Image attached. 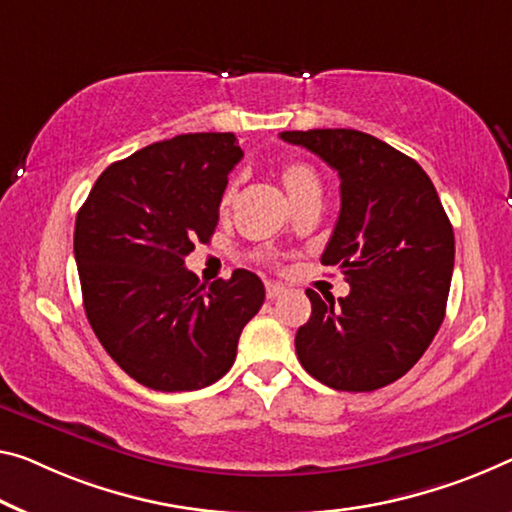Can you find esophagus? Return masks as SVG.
<instances>
[{
  "mask_svg": "<svg viewBox=\"0 0 512 512\" xmlns=\"http://www.w3.org/2000/svg\"><path fill=\"white\" fill-rule=\"evenodd\" d=\"M283 293H286V286H283V283H274V281H267L265 283L267 300H277V297H281Z\"/></svg>",
  "mask_w": 512,
  "mask_h": 512,
  "instance_id": "obj_1",
  "label": "esophagus"
}]
</instances>
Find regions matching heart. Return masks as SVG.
Returning a JSON list of instances; mask_svg holds the SVG:
<instances>
[{"label": "heart", "mask_w": 512, "mask_h": 512, "mask_svg": "<svg viewBox=\"0 0 512 512\" xmlns=\"http://www.w3.org/2000/svg\"><path fill=\"white\" fill-rule=\"evenodd\" d=\"M281 183L283 190H286L288 199L295 203H300L304 199H311V196H320L322 192V183L318 171L311 167V164L300 162V160H290L281 167ZM235 190H238V183H233L226 187V192L222 196V206H231Z\"/></svg>", "instance_id": "b5f03b06"}]
</instances>
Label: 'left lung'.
<instances>
[{
    "label": "left lung",
    "instance_id": "8db88e82",
    "mask_svg": "<svg viewBox=\"0 0 512 512\" xmlns=\"http://www.w3.org/2000/svg\"><path fill=\"white\" fill-rule=\"evenodd\" d=\"M341 178V212L322 265H336L350 295L306 290L311 318L297 329L304 371L338 391H375L423 357L446 313L455 238L426 171L359 130L281 132Z\"/></svg>",
    "mask_w": 512,
    "mask_h": 512
}]
</instances>
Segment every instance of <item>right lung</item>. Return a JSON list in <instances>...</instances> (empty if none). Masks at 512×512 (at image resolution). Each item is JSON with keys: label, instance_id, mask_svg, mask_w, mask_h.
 Listing matches in <instances>:
<instances>
[{"label": "right lung", "instance_id": "add662e5", "mask_svg": "<svg viewBox=\"0 0 512 512\" xmlns=\"http://www.w3.org/2000/svg\"><path fill=\"white\" fill-rule=\"evenodd\" d=\"M242 151L233 132L178 135L102 171L75 219L84 311L107 355L155 391H194L229 373L265 300L249 270L206 288L185 267L208 242Z\"/></svg>", "mask_w": 512, "mask_h": 512}]
</instances>
